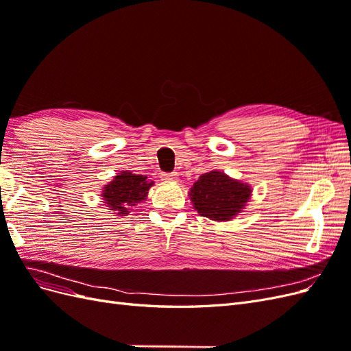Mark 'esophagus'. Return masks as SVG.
<instances>
[{
    "instance_id": "34e87169",
    "label": "esophagus",
    "mask_w": 351,
    "mask_h": 351,
    "mask_svg": "<svg viewBox=\"0 0 351 351\" xmlns=\"http://www.w3.org/2000/svg\"><path fill=\"white\" fill-rule=\"evenodd\" d=\"M178 178L177 173H162L161 174V180L162 182H174V180Z\"/></svg>"
}]
</instances>
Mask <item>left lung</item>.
<instances>
[{
    "label": "left lung",
    "mask_w": 351,
    "mask_h": 351,
    "mask_svg": "<svg viewBox=\"0 0 351 351\" xmlns=\"http://www.w3.org/2000/svg\"><path fill=\"white\" fill-rule=\"evenodd\" d=\"M250 195L249 184L231 178L218 169L202 174L189 192L197 214L212 221H230L239 215Z\"/></svg>",
    "instance_id": "1"
}]
</instances>
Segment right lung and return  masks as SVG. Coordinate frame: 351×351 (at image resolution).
I'll return each mask as SVG.
<instances>
[{"label": "right lung", "mask_w": 351, "mask_h": 351, "mask_svg": "<svg viewBox=\"0 0 351 351\" xmlns=\"http://www.w3.org/2000/svg\"><path fill=\"white\" fill-rule=\"evenodd\" d=\"M152 186L154 182H149L146 176L121 171L112 178V182L105 184L102 190L104 204L117 212V215H127L130 206H136L146 199Z\"/></svg>", "instance_id": "add662e5"}]
</instances>
